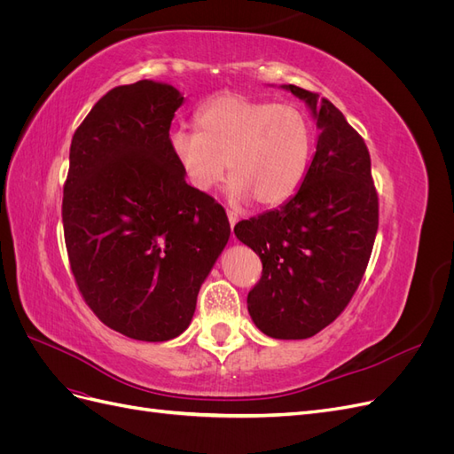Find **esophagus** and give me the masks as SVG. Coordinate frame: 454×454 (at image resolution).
<instances>
[{
    "mask_svg": "<svg viewBox=\"0 0 454 454\" xmlns=\"http://www.w3.org/2000/svg\"><path fill=\"white\" fill-rule=\"evenodd\" d=\"M227 217H229V225H231V229H235V225L239 223V214H237V212H231V210H227Z\"/></svg>",
    "mask_w": 454,
    "mask_h": 454,
    "instance_id": "esophagus-1",
    "label": "esophagus"
}]
</instances>
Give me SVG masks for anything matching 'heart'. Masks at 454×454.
Wrapping results in <instances>:
<instances>
[{
	"label": "heart",
	"mask_w": 454,
	"mask_h": 454,
	"mask_svg": "<svg viewBox=\"0 0 454 454\" xmlns=\"http://www.w3.org/2000/svg\"><path fill=\"white\" fill-rule=\"evenodd\" d=\"M195 127L168 136L170 155L193 189H214L229 167L232 199L278 206L303 184L314 129L299 107L225 92L197 109Z\"/></svg>",
	"instance_id": "b5f03b06"
}]
</instances>
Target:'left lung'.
<instances>
[{"mask_svg":"<svg viewBox=\"0 0 454 454\" xmlns=\"http://www.w3.org/2000/svg\"><path fill=\"white\" fill-rule=\"evenodd\" d=\"M303 100L318 127L303 184L278 208L237 223V239L263 263L248 312L272 339H309L345 310L364 277L379 227V199L362 136L318 94Z\"/></svg>","mask_w":454,"mask_h":454,"instance_id":"8db88e82","label":"left lung"}]
</instances>
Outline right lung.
<instances>
[{
  "label": "right lung",
  "instance_id": "obj_1",
  "mask_svg": "<svg viewBox=\"0 0 454 454\" xmlns=\"http://www.w3.org/2000/svg\"><path fill=\"white\" fill-rule=\"evenodd\" d=\"M184 94L160 81L109 90L75 130L62 222L79 292L125 337L182 335L227 246L225 210L185 184L168 147Z\"/></svg>",
  "mask_w": 454,
  "mask_h": 454
}]
</instances>
